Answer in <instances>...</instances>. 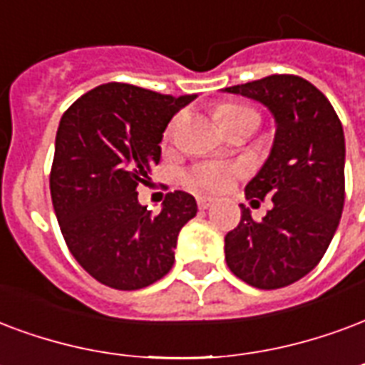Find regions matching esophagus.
I'll return each instance as SVG.
<instances>
[{
  "label": "esophagus",
  "mask_w": 365,
  "mask_h": 365,
  "mask_svg": "<svg viewBox=\"0 0 365 365\" xmlns=\"http://www.w3.org/2000/svg\"><path fill=\"white\" fill-rule=\"evenodd\" d=\"M197 205H199V209H209L215 205V199L212 197H197Z\"/></svg>",
  "instance_id": "1"
}]
</instances>
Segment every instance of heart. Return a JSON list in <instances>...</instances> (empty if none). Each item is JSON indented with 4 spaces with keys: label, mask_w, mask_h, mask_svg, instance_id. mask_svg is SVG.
Here are the masks:
<instances>
[{
    "label": "heart",
    "mask_w": 365,
    "mask_h": 365,
    "mask_svg": "<svg viewBox=\"0 0 365 365\" xmlns=\"http://www.w3.org/2000/svg\"><path fill=\"white\" fill-rule=\"evenodd\" d=\"M245 115L257 118L255 112H251L247 108L232 106V104L218 108L217 112V118L222 128L226 123L240 120V118H245ZM174 129L175 123H172L168 128L166 137H172ZM240 172H242L240 166H234V164H226V162H205V164H199V166L191 168L185 174V183L197 191H222L226 187H230V183L240 175Z\"/></svg>",
    "instance_id": "heart-1"
}]
</instances>
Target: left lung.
Listing matches in <instances>:
<instances>
[{"label":"left lung","mask_w":365,"mask_h":365,"mask_svg":"<svg viewBox=\"0 0 365 365\" xmlns=\"http://www.w3.org/2000/svg\"><path fill=\"white\" fill-rule=\"evenodd\" d=\"M263 104L274 118L265 164L245 197L272 201L263 220L242 207L224 237L226 265L250 286L282 288L315 269L333 240L344 207V131L325 94L296 75H271L222 88ZM259 203V201H257Z\"/></svg>","instance_id":"left-lung-1"}]
</instances>
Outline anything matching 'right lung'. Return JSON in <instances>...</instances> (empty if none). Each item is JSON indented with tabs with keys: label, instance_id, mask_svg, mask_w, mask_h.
<instances>
[{
	"label": "right lung",
	"instance_id": "add662e5",
	"mask_svg": "<svg viewBox=\"0 0 365 365\" xmlns=\"http://www.w3.org/2000/svg\"><path fill=\"white\" fill-rule=\"evenodd\" d=\"M195 98L108 83L61 115L50 174L53 210L73 257L102 284L139 290L174 265L178 234L197 215L195 197L168 193L150 215L137 187L160 162L170 120Z\"/></svg>",
	"mask_w": 365,
	"mask_h": 365
}]
</instances>
